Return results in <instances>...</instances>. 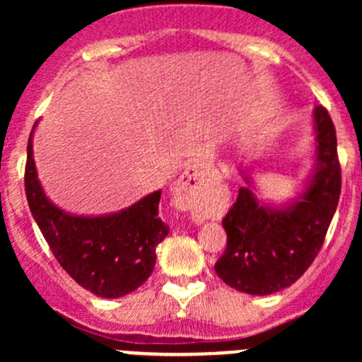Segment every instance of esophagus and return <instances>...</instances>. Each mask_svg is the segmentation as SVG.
Returning a JSON list of instances; mask_svg holds the SVG:
<instances>
[{
  "mask_svg": "<svg viewBox=\"0 0 362 362\" xmlns=\"http://www.w3.org/2000/svg\"><path fill=\"white\" fill-rule=\"evenodd\" d=\"M203 175L198 170V166H189L177 185V202L180 206L192 208L196 192L202 189Z\"/></svg>",
  "mask_w": 362,
  "mask_h": 362,
  "instance_id": "1",
  "label": "esophagus"
}]
</instances>
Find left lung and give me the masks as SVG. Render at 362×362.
<instances>
[{
    "instance_id": "8db88e82",
    "label": "left lung",
    "mask_w": 362,
    "mask_h": 362,
    "mask_svg": "<svg viewBox=\"0 0 362 362\" xmlns=\"http://www.w3.org/2000/svg\"><path fill=\"white\" fill-rule=\"evenodd\" d=\"M313 133L317 166L305 192L273 208L259 203L249 187H240L222 218L228 247L215 273L240 293L266 296L293 286L322 247L341 191L337 131L324 107L313 110Z\"/></svg>"
}]
</instances>
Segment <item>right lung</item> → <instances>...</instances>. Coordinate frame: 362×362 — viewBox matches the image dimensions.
Wrapping results in <instances>:
<instances>
[{"label": "right lung", "instance_id": "1", "mask_svg": "<svg viewBox=\"0 0 362 362\" xmlns=\"http://www.w3.org/2000/svg\"><path fill=\"white\" fill-rule=\"evenodd\" d=\"M31 138L33 131L24 171L25 196L54 257L78 286L100 298L136 291L154 269L156 247L170 233L158 215L160 191L112 215H69L50 203L40 185Z\"/></svg>", "mask_w": 362, "mask_h": 362}]
</instances>
